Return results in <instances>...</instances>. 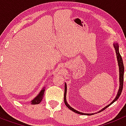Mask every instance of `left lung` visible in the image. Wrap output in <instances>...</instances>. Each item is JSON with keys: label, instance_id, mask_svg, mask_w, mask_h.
I'll return each mask as SVG.
<instances>
[{"label": "left lung", "instance_id": "8db88e82", "mask_svg": "<svg viewBox=\"0 0 126 126\" xmlns=\"http://www.w3.org/2000/svg\"><path fill=\"white\" fill-rule=\"evenodd\" d=\"M113 47H114V48L115 50V53H116V55H117V62H118V65H119V81H120V86H119V90L118 91V93L117 94V96L115 97V98L113 100V102L110 103V104H109V105L106 107L103 108L102 109V111L103 110H105V109L107 108L108 107H109L110 105L112 103H113V102L116 101L119 97L121 95V93H122V88H123V83H124V64H123V61H122V57H121V54H120L119 52V46H118V44L117 43H115V44H113ZM66 92H67V86L66 84H65V89H64V103L65 104L67 107L71 110L73 112H76L77 113H79V114H81V115H90L91 114H93V113H81V112H78V111L76 110L75 109H74L73 108L71 107L69 105L68 103H67V101H66Z\"/></svg>", "mask_w": 126, "mask_h": 126}]
</instances>
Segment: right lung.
<instances>
[{
  "mask_svg": "<svg viewBox=\"0 0 126 126\" xmlns=\"http://www.w3.org/2000/svg\"><path fill=\"white\" fill-rule=\"evenodd\" d=\"M44 92H45V89H43L40 92V93H39L38 95L36 96L34 100L32 101V104L35 105V104H38L42 102V99L43 98V96H44Z\"/></svg>",
  "mask_w": 126,
  "mask_h": 126,
  "instance_id": "right-lung-1",
  "label": "right lung"
}]
</instances>
